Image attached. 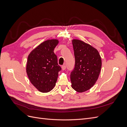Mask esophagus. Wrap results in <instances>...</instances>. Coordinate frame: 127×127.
I'll return each mask as SVG.
<instances>
[{
    "label": "esophagus",
    "instance_id": "34e87169",
    "mask_svg": "<svg viewBox=\"0 0 127 127\" xmlns=\"http://www.w3.org/2000/svg\"><path fill=\"white\" fill-rule=\"evenodd\" d=\"M61 68H62V70H64L66 69V66H65V65H63V66H61Z\"/></svg>",
    "mask_w": 127,
    "mask_h": 127
}]
</instances>
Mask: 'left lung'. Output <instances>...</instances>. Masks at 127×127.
I'll use <instances>...</instances> for the list:
<instances>
[{
	"mask_svg": "<svg viewBox=\"0 0 127 127\" xmlns=\"http://www.w3.org/2000/svg\"><path fill=\"white\" fill-rule=\"evenodd\" d=\"M72 43L75 64L70 73L71 87L76 92L82 93L90 90L97 81L102 60L98 51L92 45L77 39H73Z\"/></svg>",
	"mask_w": 127,
	"mask_h": 127,
	"instance_id": "1",
	"label": "left lung"
}]
</instances>
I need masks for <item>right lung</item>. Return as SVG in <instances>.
<instances>
[{
	"label": "right lung",
	"mask_w": 127,
	"mask_h": 127,
	"mask_svg": "<svg viewBox=\"0 0 127 127\" xmlns=\"http://www.w3.org/2000/svg\"><path fill=\"white\" fill-rule=\"evenodd\" d=\"M58 43L57 39L45 41L34 49L28 56L26 73L31 83L42 93H47L54 88L61 69L53 52Z\"/></svg>",
	"instance_id": "1"
}]
</instances>
